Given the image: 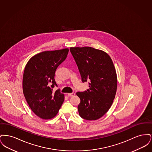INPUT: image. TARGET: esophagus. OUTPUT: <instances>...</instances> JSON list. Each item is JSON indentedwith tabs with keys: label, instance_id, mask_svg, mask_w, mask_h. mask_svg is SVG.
Here are the masks:
<instances>
[{
	"label": "esophagus",
	"instance_id": "obj_1",
	"mask_svg": "<svg viewBox=\"0 0 152 152\" xmlns=\"http://www.w3.org/2000/svg\"><path fill=\"white\" fill-rule=\"evenodd\" d=\"M67 95L68 96H69V97H72V96H75V93H70V94H68Z\"/></svg>",
	"mask_w": 152,
	"mask_h": 152
}]
</instances>
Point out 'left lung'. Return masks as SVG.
<instances>
[{"label": "left lung", "instance_id": "1", "mask_svg": "<svg viewBox=\"0 0 152 152\" xmlns=\"http://www.w3.org/2000/svg\"><path fill=\"white\" fill-rule=\"evenodd\" d=\"M83 83L88 81L87 91L76 93L80 99V117L96 120L104 116L115 97L117 79L113 63L104 51L89 47H71Z\"/></svg>", "mask_w": 152, "mask_h": 152}]
</instances>
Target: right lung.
<instances>
[{"label":"right lung","mask_w":152,"mask_h":152,"mask_svg":"<svg viewBox=\"0 0 152 152\" xmlns=\"http://www.w3.org/2000/svg\"><path fill=\"white\" fill-rule=\"evenodd\" d=\"M69 50L44 51L29 59L23 77V91L30 108L41 118L50 119L57 115L64 95L52 88L58 85L55 73L66 58Z\"/></svg>","instance_id":"add662e5"}]
</instances>
